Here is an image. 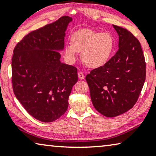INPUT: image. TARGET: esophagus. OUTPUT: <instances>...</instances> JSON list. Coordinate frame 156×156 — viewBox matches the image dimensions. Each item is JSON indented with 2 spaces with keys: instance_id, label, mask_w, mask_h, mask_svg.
<instances>
[{
  "instance_id": "esophagus-1",
  "label": "esophagus",
  "mask_w": 156,
  "mask_h": 156,
  "mask_svg": "<svg viewBox=\"0 0 156 156\" xmlns=\"http://www.w3.org/2000/svg\"><path fill=\"white\" fill-rule=\"evenodd\" d=\"M78 78L80 79V80H83V79H84L85 78V75L84 73H82V72H79L78 73Z\"/></svg>"
}]
</instances>
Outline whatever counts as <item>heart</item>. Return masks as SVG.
I'll return each mask as SVG.
<instances>
[{"label":"heart","mask_w":156,"mask_h":156,"mask_svg":"<svg viewBox=\"0 0 156 156\" xmlns=\"http://www.w3.org/2000/svg\"><path fill=\"white\" fill-rule=\"evenodd\" d=\"M72 44L64 47L65 57L74 62L78 52H82L83 63L90 68L102 66L108 61L115 47L113 37L108 32L80 30L72 35Z\"/></svg>","instance_id":"1"}]
</instances>
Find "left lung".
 I'll list each match as a JSON object with an SVG mask.
<instances>
[{
  "mask_svg": "<svg viewBox=\"0 0 156 156\" xmlns=\"http://www.w3.org/2000/svg\"><path fill=\"white\" fill-rule=\"evenodd\" d=\"M119 49L85 77L94 107L105 117L124 114L136 103L146 80V61L139 41L130 31L113 25Z\"/></svg>",
  "mask_w": 156,
  "mask_h": 156,
  "instance_id": "1",
  "label": "left lung"
}]
</instances>
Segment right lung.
Listing matches in <instances>:
<instances>
[{"mask_svg": "<svg viewBox=\"0 0 156 156\" xmlns=\"http://www.w3.org/2000/svg\"><path fill=\"white\" fill-rule=\"evenodd\" d=\"M72 18L62 16L30 32L17 44L12 57L15 97L32 117L43 122L61 117L68 109L77 69L61 63L66 27Z\"/></svg>", "mask_w": 156, "mask_h": 156, "instance_id": "add662e5", "label": "right lung"}]
</instances>
